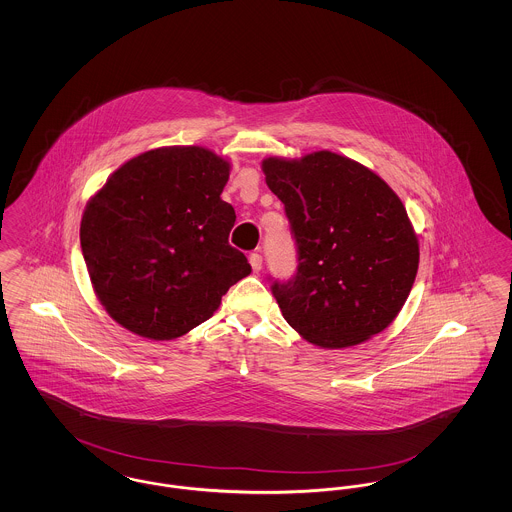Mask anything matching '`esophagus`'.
Listing matches in <instances>:
<instances>
[{
	"mask_svg": "<svg viewBox=\"0 0 512 512\" xmlns=\"http://www.w3.org/2000/svg\"><path fill=\"white\" fill-rule=\"evenodd\" d=\"M249 263H251L253 272H261V268H263V257H261L259 253H251V255H249Z\"/></svg>",
	"mask_w": 512,
	"mask_h": 512,
	"instance_id": "1",
	"label": "esophagus"
}]
</instances>
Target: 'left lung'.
Here are the masks:
<instances>
[{"label": "left lung", "mask_w": 512, "mask_h": 512, "mask_svg": "<svg viewBox=\"0 0 512 512\" xmlns=\"http://www.w3.org/2000/svg\"><path fill=\"white\" fill-rule=\"evenodd\" d=\"M267 186L286 207L299 249L288 284H272L293 330L318 347H353L386 330L418 270V236L384 178L322 149L265 157Z\"/></svg>", "instance_id": "obj_1"}]
</instances>
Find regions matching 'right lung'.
I'll return each instance as SVG.
<instances>
[{
    "mask_svg": "<svg viewBox=\"0 0 512 512\" xmlns=\"http://www.w3.org/2000/svg\"><path fill=\"white\" fill-rule=\"evenodd\" d=\"M230 169L207 147H155L122 163L88 199L80 245L90 282L128 332L180 338L251 272L228 244L236 213L220 194Z\"/></svg>",
    "mask_w": 512,
    "mask_h": 512,
    "instance_id": "add662e5",
    "label": "right lung"
}]
</instances>
